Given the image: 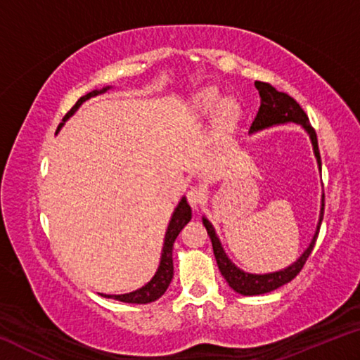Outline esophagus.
<instances>
[{"mask_svg": "<svg viewBox=\"0 0 360 360\" xmlns=\"http://www.w3.org/2000/svg\"><path fill=\"white\" fill-rule=\"evenodd\" d=\"M205 200H206V193H205V191L202 187H191L188 188V192H187V202H188V205L192 206L193 210H198L200 206H202L203 203H205Z\"/></svg>", "mask_w": 360, "mask_h": 360, "instance_id": "obj_1", "label": "esophagus"}]
</instances>
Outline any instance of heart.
<instances>
[{
  "instance_id": "heart-1",
  "label": "heart",
  "mask_w": 360,
  "mask_h": 360,
  "mask_svg": "<svg viewBox=\"0 0 360 360\" xmlns=\"http://www.w3.org/2000/svg\"><path fill=\"white\" fill-rule=\"evenodd\" d=\"M195 109L202 115H211L219 111L217 129L221 133H229L235 129L240 117V109L233 101H225L224 96L214 89L198 94L195 98Z\"/></svg>"
}]
</instances>
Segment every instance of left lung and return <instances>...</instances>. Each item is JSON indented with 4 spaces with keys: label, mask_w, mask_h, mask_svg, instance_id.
Listing matches in <instances>:
<instances>
[{
    "label": "left lung",
    "mask_w": 360,
    "mask_h": 360,
    "mask_svg": "<svg viewBox=\"0 0 360 360\" xmlns=\"http://www.w3.org/2000/svg\"><path fill=\"white\" fill-rule=\"evenodd\" d=\"M255 89L259 90V95L262 98L260 108L255 115L252 124H251V131H257L262 129H266V127L278 125V124H288V122H294V124H300L304 130L308 131L309 138H311L314 155L318 158L319 168H321V154H319V146H318V136H316V131L311 125H309V119L307 112L303 111L302 106L292 98L290 95L285 92H278V90L273 87L271 84L268 82H254ZM322 217H324V195H322V208H321V216H319V224L318 230H316L314 238L311 245L308 246L307 251L302 254V257L297 262H294L290 266L284 268L281 271L275 273H266V275H252V273H245L240 270L238 266L231 264V260L227 257V254L224 252L221 246V241H219L214 227L210 224L208 219L203 217V225L208 230V235L212 243V251H214V257L217 262L219 270H221L222 276L225 281L235 292H238L241 295H260L266 294V292H271L281 285L288 284L292 281L298 273L302 271L303 265L307 264V260L311 254L313 248L316 245V240H318V233L321 229Z\"/></svg>",
    "instance_id": "1"
}]
</instances>
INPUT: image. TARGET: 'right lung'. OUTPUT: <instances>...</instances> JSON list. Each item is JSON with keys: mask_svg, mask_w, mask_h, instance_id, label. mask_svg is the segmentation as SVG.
<instances>
[{"mask_svg": "<svg viewBox=\"0 0 360 360\" xmlns=\"http://www.w3.org/2000/svg\"><path fill=\"white\" fill-rule=\"evenodd\" d=\"M109 87L103 89V90H94V92H90L87 95L81 96L76 101V105L72 106L66 115L63 117V122L66 119H70L72 114L76 112V109L82 105L85 100L92 98V96L98 95L106 92ZM63 124L58 125L62 127ZM192 217V210L191 206H188L187 200L182 198L179 205L176 206V210L172 216V221L168 224V229H167V233H165V243H163V249H162V259H160V265H158V270L155 273V276L150 279V281L143 285L141 289H138L135 292H130V294H122V295H105L101 294L103 297L106 298H114V300H119V302H125V303H138V304H143V303H150V302H155L158 297H162L165 294V290L168 289L169 283H172V278H173V245H174V240L178 238L179 231L184 229V225L191 221Z\"/></svg>", "mask_w": 360, "mask_h": 360, "instance_id": "right-lung-1", "label": "right lung"}]
</instances>
